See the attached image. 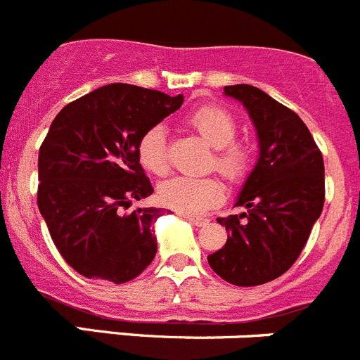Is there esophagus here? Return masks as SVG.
Here are the masks:
<instances>
[{
	"mask_svg": "<svg viewBox=\"0 0 360 360\" xmlns=\"http://www.w3.org/2000/svg\"><path fill=\"white\" fill-rule=\"evenodd\" d=\"M180 216L196 226H205L207 223H209V219H207V217H202V216H193V214H180Z\"/></svg>",
	"mask_w": 360,
	"mask_h": 360,
	"instance_id": "34e87169",
	"label": "esophagus"
}]
</instances>
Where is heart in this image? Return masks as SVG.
<instances>
[{
  "instance_id": "1",
  "label": "heart",
  "mask_w": 360,
  "mask_h": 360,
  "mask_svg": "<svg viewBox=\"0 0 360 360\" xmlns=\"http://www.w3.org/2000/svg\"><path fill=\"white\" fill-rule=\"evenodd\" d=\"M189 124L202 135L203 141L216 150L212 166L226 180L237 182L245 176L250 166V150L246 144L236 143L237 121L219 105H203L189 115ZM137 158L146 171L166 174L169 169V146L162 124H153L141 135L137 143ZM162 205L186 214H202L219 205L225 198L223 184L214 176H173L158 187Z\"/></svg>"
}]
</instances>
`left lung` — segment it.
<instances>
[{
    "mask_svg": "<svg viewBox=\"0 0 360 360\" xmlns=\"http://www.w3.org/2000/svg\"><path fill=\"white\" fill-rule=\"evenodd\" d=\"M245 105L259 135V160L236 207L246 212L217 217L226 245L210 253V268L240 288L271 282L302 253L325 203V164L300 115L253 85L225 87Z\"/></svg>",
    "mask_w": 360,
    "mask_h": 360,
    "instance_id": "left-lung-1",
    "label": "left lung"
}]
</instances>
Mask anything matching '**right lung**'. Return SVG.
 <instances>
[{"mask_svg":"<svg viewBox=\"0 0 360 360\" xmlns=\"http://www.w3.org/2000/svg\"><path fill=\"white\" fill-rule=\"evenodd\" d=\"M182 103V94L110 84L53 120L39 150L37 205L57 250L80 275L124 283L155 259L151 225L164 210H123L153 193L137 158L141 135Z\"/></svg>","mask_w":360,"mask_h":360,"instance_id":"add662e5","label":"right lung"}]
</instances>
